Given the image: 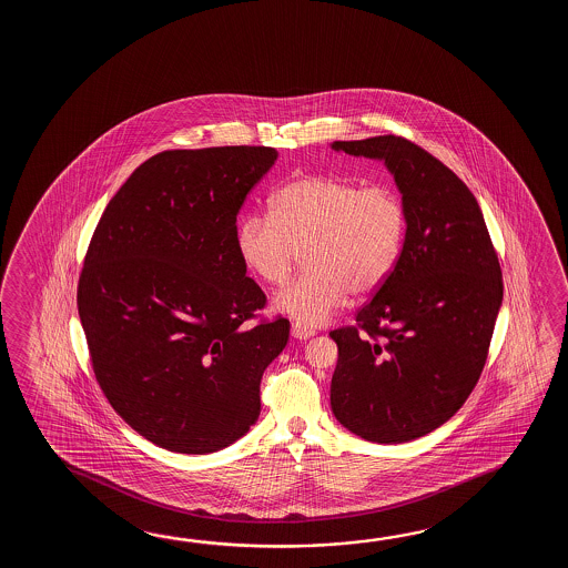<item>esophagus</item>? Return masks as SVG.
Listing matches in <instances>:
<instances>
[{
  "label": "esophagus",
  "instance_id": "1",
  "mask_svg": "<svg viewBox=\"0 0 568 568\" xmlns=\"http://www.w3.org/2000/svg\"><path fill=\"white\" fill-rule=\"evenodd\" d=\"M290 333H292V337L294 338H311L314 337V331L313 326L308 325H302V323H292V328H290Z\"/></svg>",
  "mask_w": 568,
  "mask_h": 568
}]
</instances>
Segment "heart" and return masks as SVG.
Masks as SVG:
<instances>
[{"instance_id":"1","label":"heart","mask_w":568,"mask_h":568,"mask_svg":"<svg viewBox=\"0 0 568 568\" xmlns=\"http://www.w3.org/2000/svg\"><path fill=\"white\" fill-rule=\"evenodd\" d=\"M406 206L389 184L302 176L270 199V215H245L235 245L255 278L278 286L304 255L306 272L280 290L274 306L302 325H321L347 296L379 288L398 264Z\"/></svg>"}]
</instances>
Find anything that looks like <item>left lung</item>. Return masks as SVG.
Returning <instances> with one entry per match:
<instances>
[{"label": "left lung", "instance_id": "8db88e82", "mask_svg": "<svg viewBox=\"0 0 568 568\" xmlns=\"http://www.w3.org/2000/svg\"><path fill=\"white\" fill-rule=\"evenodd\" d=\"M384 160L406 206L398 264L355 326L331 331V408L353 435L398 445L433 433L469 398L487 359L504 282L467 184L399 135L333 142Z\"/></svg>", "mask_w": 568, "mask_h": 568}]
</instances>
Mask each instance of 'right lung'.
Listing matches in <instances>:
<instances>
[{"label":"right lung","mask_w":568,"mask_h":568,"mask_svg":"<svg viewBox=\"0 0 568 568\" xmlns=\"http://www.w3.org/2000/svg\"><path fill=\"white\" fill-rule=\"evenodd\" d=\"M278 152L166 150L133 170L89 243L77 306L97 382L158 447L205 455L260 416L290 323L250 325L266 294L237 254V213Z\"/></svg>","instance_id":"1"}]
</instances>
